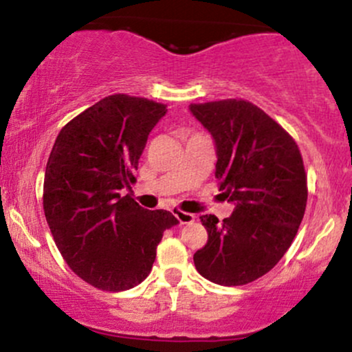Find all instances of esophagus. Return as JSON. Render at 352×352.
I'll use <instances>...</instances> for the list:
<instances>
[{
  "mask_svg": "<svg viewBox=\"0 0 352 352\" xmlns=\"http://www.w3.org/2000/svg\"><path fill=\"white\" fill-rule=\"evenodd\" d=\"M175 217L179 219L180 223H192V222H195V215L190 214V212L175 210Z\"/></svg>",
  "mask_w": 352,
  "mask_h": 352,
  "instance_id": "1",
  "label": "esophagus"
}]
</instances>
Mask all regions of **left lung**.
Here are the masks:
<instances>
[{
  "mask_svg": "<svg viewBox=\"0 0 352 352\" xmlns=\"http://www.w3.org/2000/svg\"><path fill=\"white\" fill-rule=\"evenodd\" d=\"M217 146L215 177L234 202L230 217L202 215L207 244L194 254L200 276L244 285L267 274L294 241L307 204L299 146L276 120L242 98L192 103Z\"/></svg>",
  "mask_w": 352,
  "mask_h": 352,
  "instance_id": "1",
  "label": "left lung"
}]
</instances>
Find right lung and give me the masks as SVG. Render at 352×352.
Returning a JSON list of instances; mask_svg holds the SVG:
<instances>
[{
	"label": "right lung",
	"instance_id": "add662e5",
	"mask_svg": "<svg viewBox=\"0 0 352 352\" xmlns=\"http://www.w3.org/2000/svg\"><path fill=\"white\" fill-rule=\"evenodd\" d=\"M167 105L110 95L58 133L45 172L43 208L68 267L96 289L120 292L152 270L164 232L179 220L146 210L122 188L135 182L146 138Z\"/></svg>",
	"mask_w": 352,
	"mask_h": 352
}]
</instances>
